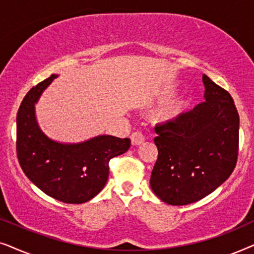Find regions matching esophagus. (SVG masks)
I'll list each match as a JSON object with an SVG mask.
<instances>
[{
  "label": "esophagus",
  "mask_w": 254,
  "mask_h": 254,
  "mask_svg": "<svg viewBox=\"0 0 254 254\" xmlns=\"http://www.w3.org/2000/svg\"><path fill=\"white\" fill-rule=\"evenodd\" d=\"M130 140H131V144L133 145H138L142 144L144 142V136L141 131H134L130 135Z\"/></svg>",
  "instance_id": "esophagus-1"
}]
</instances>
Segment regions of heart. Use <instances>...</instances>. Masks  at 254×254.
Returning a JSON list of instances; mask_svg holds the SVG:
<instances>
[{
  "mask_svg": "<svg viewBox=\"0 0 254 254\" xmlns=\"http://www.w3.org/2000/svg\"><path fill=\"white\" fill-rule=\"evenodd\" d=\"M178 113H179V110L173 107V109H170L166 111V112L164 113V117L166 118V119H173V118H176L177 116H178Z\"/></svg>",
  "mask_w": 254,
  "mask_h": 254,
  "instance_id": "obj_1",
  "label": "heart"
}]
</instances>
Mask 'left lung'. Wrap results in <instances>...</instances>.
<instances>
[{
    "label": "left lung",
    "instance_id": "obj_1",
    "mask_svg": "<svg viewBox=\"0 0 254 254\" xmlns=\"http://www.w3.org/2000/svg\"><path fill=\"white\" fill-rule=\"evenodd\" d=\"M204 102L157 125L158 157L150 186L163 202L184 206L207 196L234 171L239 116L227 90L202 76Z\"/></svg>",
    "mask_w": 254,
    "mask_h": 254
}]
</instances>
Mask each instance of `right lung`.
<instances>
[{
  "mask_svg": "<svg viewBox=\"0 0 254 254\" xmlns=\"http://www.w3.org/2000/svg\"><path fill=\"white\" fill-rule=\"evenodd\" d=\"M58 75L33 86L17 113L16 150L25 176L48 196L64 203H83L95 197L109 178L111 158L126 152L129 138L100 135L82 143L64 144L40 130L34 104Z\"/></svg>",
  "mask_w": 254,
  "mask_h": 254,
  "instance_id": "add662e5",
  "label": "right lung"
}]
</instances>
